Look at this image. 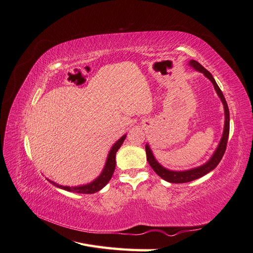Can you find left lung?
Wrapping results in <instances>:
<instances>
[{
	"mask_svg": "<svg viewBox=\"0 0 253 253\" xmlns=\"http://www.w3.org/2000/svg\"><path fill=\"white\" fill-rule=\"evenodd\" d=\"M189 65L192 66L193 68H195L196 71L203 73L207 78H208L212 83L213 86L215 88L216 93L218 95V97L220 98L221 102L224 104V110H225V126H224V132H223V136H221V139L217 145V149L214 152V154L212 155V157L209 159V162H207L205 165L194 168V169L191 170H187V171H171L168 170L166 168H164L162 165H159L157 160L155 159L154 155L149 147V144L145 145V152H147V160L148 163L150 164V166L152 167V169L155 171V173L160 176L163 179L172 182V183H182V182H189L195 180L197 178L202 177V176L208 174L210 171H212L213 169H215L216 166L219 164V162L223 158L225 151L227 148V141H228V136H229V128H230V115H229V109H228V104L226 102V99L221 93L220 88L218 87L217 83L214 80V78L212 77V75L206 70V68L201 65L200 63L197 62L195 60H191L189 62Z\"/></svg>",
	"mask_w": 253,
	"mask_h": 253,
	"instance_id": "left-lung-1",
	"label": "left lung"
}]
</instances>
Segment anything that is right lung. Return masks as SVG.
I'll return each instance as SVG.
<instances>
[{
	"label": "right lung",
	"instance_id": "right-lung-1",
	"mask_svg": "<svg viewBox=\"0 0 253 253\" xmlns=\"http://www.w3.org/2000/svg\"><path fill=\"white\" fill-rule=\"evenodd\" d=\"M126 137V135H124L118 141H116V143L113 145L110 153H109V155H108V159H106V163H105L103 171L94 181L87 183V185L78 186V187L61 186V185H58V183L53 182L49 179H48V181L50 183H52L53 186H56L60 189H63L65 191H70V192L83 193V194H91V193L98 192V191H100L112 178L113 173L115 171V167H116V153H117L118 149L121 147V144L124 143Z\"/></svg>",
	"mask_w": 253,
	"mask_h": 253
}]
</instances>
